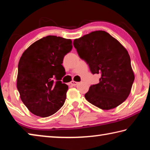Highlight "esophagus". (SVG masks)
Instances as JSON below:
<instances>
[{
	"label": "esophagus",
	"instance_id": "34e87169",
	"mask_svg": "<svg viewBox=\"0 0 150 150\" xmlns=\"http://www.w3.org/2000/svg\"><path fill=\"white\" fill-rule=\"evenodd\" d=\"M78 83H79L78 82H76V81H71L70 84L72 86H76L78 84Z\"/></svg>",
	"mask_w": 150,
	"mask_h": 150
}]
</instances>
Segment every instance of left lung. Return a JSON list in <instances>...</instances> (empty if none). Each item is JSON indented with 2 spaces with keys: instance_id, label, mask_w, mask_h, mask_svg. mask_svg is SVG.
Listing matches in <instances>:
<instances>
[{
  "instance_id": "1",
  "label": "left lung",
  "mask_w": 150,
  "mask_h": 150,
  "mask_svg": "<svg viewBox=\"0 0 150 150\" xmlns=\"http://www.w3.org/2000/svg\"><path fill=\"white\" fill-rule=\"evenodd\" d=\"M73 45L79 57L93 74H100L99 83L91 86L85 97L103 110H110L126 100L134 81L128 51L108 33L98 30L78 39Z\"/></svg>"
}]
</instances>
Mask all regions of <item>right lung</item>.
Segmentation results:
<instances>
[{
    "instance_id": "right-lung-1",
    "label": "right lung",
    "mask_w": 150,
    "mask_h": 150,
    "mask_svg": "<svg viewBox=\"0 0 150 150\" xmlns=\"http://www.w3.org/2000/svg\"><path fill=\"white\" fill-rule=\"evenodd\" d=\"M72 49V40L47 35L33 43L18 63L17 88L32 114L48 117L62 107L68 86L60 80L65 71L63 57Z\"/></svg>"
}]
</instances>
